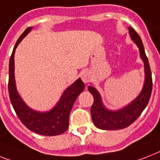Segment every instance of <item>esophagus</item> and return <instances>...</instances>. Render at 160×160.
Listing matches in <instances>:
<instances>
[{"label": "esophagus", "mask_w": 160, "mask_h": 160, "mask_svg": "<svg viewBox=\"0 0 160 160\" xmlns=\"http://www.w3.org/2000/svg\"><path fill=\"white\" fill-rule=\"evenodd\" d=\"M81 79H82V80L85 83H88L89 80H90V75H89L87 72L83 73L82 75H81Z\"/></svg>", "instance_id": "obj_1"}]
</instances>
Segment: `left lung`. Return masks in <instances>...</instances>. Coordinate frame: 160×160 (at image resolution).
Wrapping results in <instances>:
<instances>
[{
    "label": "left lung",
    "instance_id": "8db88e82",
    "mask_svg": "<svg viewBox=\"0 0 160 160\" xmlns=\"http://www.w3.org/2000/svg\"><path fill=\"white\" fill-rule=\"evenodd\" d=\"M129 30L131 38L139 48L140 57L144 62L145 82L144 88L140 95L130 105L119 111H109L102 105L100 96L97 90L92 86H89L88 90L94 97V103L90 108V114L93 123L99 129H120L129 126L133 122L138 119L143 110L146 108L151 96L153 81L149 60L145 55L144 46L139 34L132 27H129Z\"/></svg>",
    "mask_w": 160,
    "mask_h": 160
}]
</instances>
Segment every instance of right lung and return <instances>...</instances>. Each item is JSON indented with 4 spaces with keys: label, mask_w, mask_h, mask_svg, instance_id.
Wrapping results in <instances>:
<instances>
[{
    "label": "right lung",
    "mask_w": 160,
    "mask_h": 160,
    "mask_svg": "<svg viewBox=\"0 0 160 160\" xmlns=\"http://www.w3.org/2000/svg\"><path fill=\"white\" fill-rule=\"evenodd\" d=\"M31 27L26 29L21 34L14 47L9 62L8 91L11 105L17 116L25 126L38 134L54 136L61 134L69 127V116L76 98L85 89V84L81 79H78L74 84L67 88L60 98V102L52 110L47 113L34 111L25 105L16 89L14 77V54L15 50L21 40L31 31Z\"/></svg>",
    "instance_id": "right-lung-1"
}]
</instances>
